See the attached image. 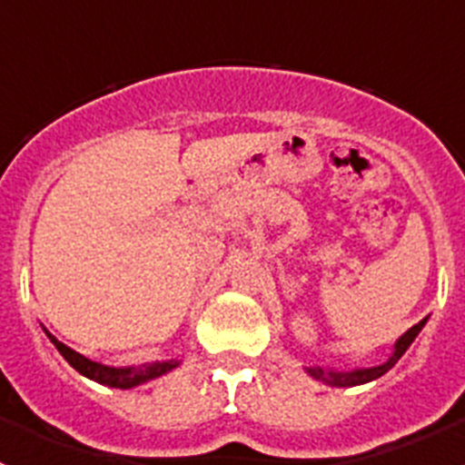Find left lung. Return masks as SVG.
I'll return each mask as SVG.
<instances>
[{"label":"left lung","mask_w":465,"mask_h":465,"mask_svg":"<svg viewBox=\"0 0 465 465\" xmlns=\"http://www.w3.org/2000/svg\"><path fill=\"white\" fill-rule=\"evenodd\" d=\"M424 323H426V319H421L417 326H412L408 332H405V335H401V340L396 342V349H393L391 359L386 361V363L377 365V368H361V371H351V372H335V371H323V368H307V372H310L314 380H322L331 386H356V384H365V381L377 380V377H381L384 372L391 371L393 365L398 363V359H401V356L408 351V347L414 342V338H417L419 331L424 328Z\"/></svg>","instance_id":"1"}]
</instances>
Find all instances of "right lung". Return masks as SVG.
<instances>
[{"label": "right lung", "instance_id": "add662e5", "mask_svg": "<svg viewBox=\"0 0 465 465\" xmlns=\"http://www.w3.org/2000/svg\"><path fill=\"white\" fill-rule=\"evenodd\" d=\"M46 335L51 338V342L55 344L57 351L64 356V361L72 365L74 371H79L84 377L100 381V384L104 386H114V389H133V386L143 384V381L155 380V377L174 371L176 365H179V361H163V363H151V365H143V368H109V365L94 363V361L85 359L84 354L69 349L67 344L57 342L48 331Z\"/></svg>", "mask_w": 465, "mask_h": 465}]
</instances>
